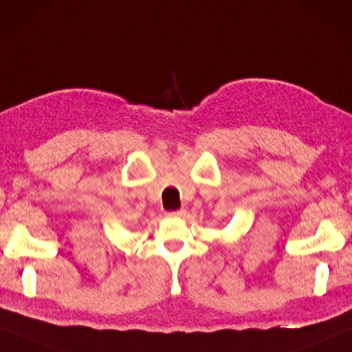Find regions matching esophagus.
Listing matches in <instances>:
<instances>
[{
  "label": "esophagus",
  "instance_id": "obj_1",
  "mask_svg": "<svg viewBox=\"0 0 352 352\" xmlns=\"http://www.w3.org/2000/svg\"><path fill=\"white\" fill-rule=\"evenodd\" d=\"M186 215V210L185 209H180V210H174V212H167V217H170V219H182V217Z\"/></svg>",
  "mask_w": 352,
  "mask_h": 352
}]
</instances>
